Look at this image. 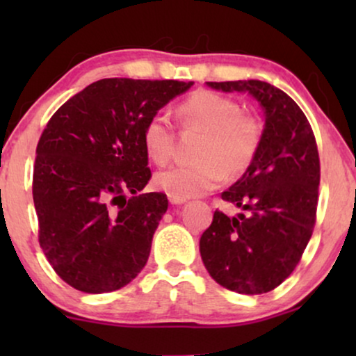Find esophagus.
<instances>
[{"mask_svg": "<svg viewBox=\"0 0 356 356\" xmlns=\"http://www.w3.org/2000/svg\"><path fill=\"white\" fill-rule=\"evenodd\" d=\"M168 201L172 204H184V202H186V199H181V197H177V196H168Z\"/></svg>", "mask_w": 356, "mask_h": 356, "instance_id": "esophagus-1", "label": "esophagus"}]
</instances>
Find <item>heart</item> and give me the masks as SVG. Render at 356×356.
<instances>
[{
	"instance_id": "obj_1",
	"label": "heart",
	"mask_w": 356,
	"mask_h": 356,
	"mask_svg": "<svg viewBox=\"0 0 356 356\" xmlns=\"http://www.w3.org/2000/svg\"><path fill=\"white\" fill-rule=\"evenodd\" d=\"M184 126L204 131L194 163H175L155 175V184L168 196L196 197L217 188L227 173H245L254 162L262 143V124L254 115L243 113L230 97L212 90H199L177 108ZM145 152L157 163L173 155L175 128L168 116L157 111L143 129Z\"/></svg>"
}]
</instances>
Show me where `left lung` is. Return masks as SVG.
Here are the masks:
<instances>
[{"label":"left lung","mask_w":356,"mask_h":356,"mask_svg":"<svg viewBox=\"0 0 356 356\" xmlns=\"http://www.w3.org/2000/svg\"><path fill=\"white\" fill-rule=\"evenodd\" d=\"M207 86L251 94L264 110L266 124L254 162L222 193L223 201L245 212H213L199 251L218 285L243 295L267 293L295 270L313 235L321 178L314 133L295 100L269 82Z\"/></svg>","instance_id":"1"}]
</instances>
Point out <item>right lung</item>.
<instances>
[{
  "label": "right lung",
  "instance_id": "obj_1",
  "mask_svg": "<svg viewBox=\"0 0 356 356\" xmlns=\"http://www.w3.org/2000/svg\"><path fill=\"white\" fill-rule=\"evenodd\" d=\"M193 84L100 79L71 97L47 123L32 184L38 243L72 289L115 291L143 270L168 209L163 193L139 194L152 177L143 129Z\"/></svg>",
  "mask_w": 356,
  "mask_h": 356
}]
</instances>
